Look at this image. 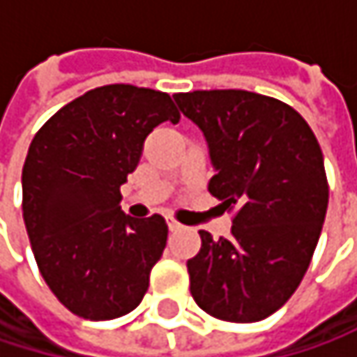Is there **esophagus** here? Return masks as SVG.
Masks as SVG:
<instances>
[{
  "mask_svg": "<svg viewBox=\"0 0 357 357\" xmlns=\"http://www.w3.org/2000/svg\"><path fill=\"white\" fill-rule=\"evenodd\" d=\"M167 227H169V231H179L183 225H179L178 221H174V219H172V221H167Z\"/></svg>",
  "mask_w": 357,
  "mask_h": 357,
  "instance_id": "esophagus-1",
  "label": "esophagus"
}]
</instances>
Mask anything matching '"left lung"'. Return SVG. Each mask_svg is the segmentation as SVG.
<instances>
[{
	"instance_id": "obj_1",
	"label": "left lung",
	"mask_w": 357,
	"mask_h": 357,
	"mask_svg": "<svg viewBox=\"0 0 357 357\" xmlns=\"http://www.w3.org/2000/svg\"><path fill=\"white\" fill-rule=\"evenodd\" d=\"M174 99L208 144V192L236 211L229 238L198 231L202 246L188 260L192 298L219 321H262L298 289L321 238V144L296 109L273 97L231 89Z\"/></svg>"
}]
</instances>
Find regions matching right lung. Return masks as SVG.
<instances>
[{"label": "right lung", "mask_w": 357, "mask_h": 357, "mask_svg": "<svg viewBox=\"0 0 357 357\" xmlns=\"http://www.w3.org/2000/svg\"><path fill=\"white\" fill-rule=\"evenodd\" d=\"M163 121H179L167 93L107 84L59 109L31 142L22 167L24 225L45 283L76 317H123L149 289L167 223L161 215H126L119 185Z\"/></svg>", "instance_id": "right-lung-1"}]
</instances>
